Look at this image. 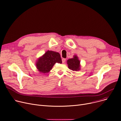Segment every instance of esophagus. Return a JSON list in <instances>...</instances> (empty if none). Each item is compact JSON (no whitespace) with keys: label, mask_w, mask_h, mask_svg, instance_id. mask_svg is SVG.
Returning a JSON list of instances; mask_svg holds the SVG:
<instances>
[{"label":"esophagus","mask_w":121,"mask_h":121,"mask_svg":"<svg viewBox=\"0 0 121 121\" xmlns=\"http://www.w3.org/2000/svg\"><path fill=\"white\" fill-rule=\"evenodd\" d=\"M62 63H64L65 62V58H62Z\"/></svg>","instance_id":"obj_1"}]
</instances>
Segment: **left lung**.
Segmentation results:
<instances>
[{"instance_id":"1","label":"left lung","mask_w":121,"mask_h":121,"mask_svg":"<svg viewBox=\"0 0 121 121\" xmlns=\"http://www.w3.org/2000/svg\"><path fill=\"white\" fill-rule=\"evenodd\" d=\"M67 63L68 68L73 71H79L81 69L80 61L77 55H74L72 58L68 60Z\"/></svg>"}]
</instances>
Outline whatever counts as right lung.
I'll return each mask as SVG.
<instances>
[{
    "instance_id": "right-lung-1",
    "label": "right lung",
    "mask_w": 121,
    "mask_h": 121,
    "mask_svg": "<svg viewBox=\"0 0 121 121\" xmlns=\"http://www.w3.org/2000/svg\"><path fill=\"white\" fill-rule=\"evenodd\" d=\"M56 63H62L59 53L48 50L37 60L36 65L40 73L45 74L50 72Z\"/></svg>"
}]
</instances>
